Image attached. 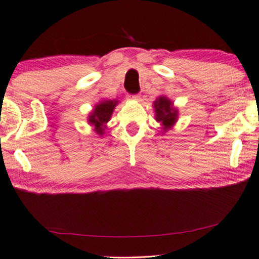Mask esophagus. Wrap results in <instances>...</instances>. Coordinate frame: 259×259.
<instances>
[{
  "label": "esophagus",
  "mask_w": 259,
  "mask_h": 259,
  "mask_svg": "<svg viewBox=\"0 0 259 259\" xmlns=\"http://www.w3.org/2000/svg\"><path fill=\"white\" fill-rule=\"evenodd\" d=\"M128 98H129V100H140V94H130V95H128Z\"/></svg>",
  "instance_id": "1"
}]
</instances>
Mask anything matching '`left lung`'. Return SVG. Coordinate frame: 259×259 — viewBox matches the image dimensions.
<instances>
[{
  "instance_id": "1",
  "label": "left lung",
  "mask_w": 259,
  "mask_h": 259,
  "mask_svg": "<svg viewBox=\"0 0 259 259\" xmlns=\"http://www.w3.org/2000/svg\"><path fill=\"white\" fill-rule=\"evenodd\" d=\"M154 113H156V121L163 125V130L171 129L178 119V110L173 107L171 100L166 96H159L153 102Z\"/></svg>"
}]
</instances>
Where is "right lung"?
<instances>
[{
    "label": "right lung",
    "mask_w": 259,
    "mask_h": 259,
    "mask_svg": "<svg viewBox=\"0 0 259 259\" xmlns=\"http://www.w3.org/2000/svg\"><path fill=\"white\" fill-rule=\"evenodd\" d=\"M117 103L118 101H116V100H114V101L113 100L101 101L94 107V110L88 116V122L94 126V131L100 136L105 134L106 124L109 122L111 114H113Z\"/></svg>",
    "instance_id": "obj_1"
}]
</instances>
